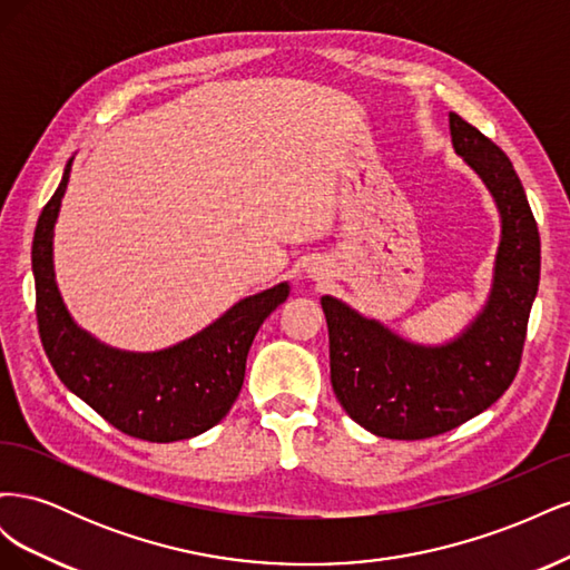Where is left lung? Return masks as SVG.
<instances>
[{
    "label": "left lung",
    "instance_id": "1",
    "mask_svg": "<svg viewBox=\"0 0 570 570\" xmlns=\"http://www.w3.org/2000/svg\"><path fill=\"white\" fill-rule=\"evenodd\" d=\"M450 130L456 154L485 183L502 216L485 308L456 340L425 347L335 297H321L337 402L377 438L425 440L454 430L492 406L521 366L540 285L538 223L507 154L454 111Z\"/></svg>",
    "mask_w": 570,
    "mask_h": 570
}]
</instances>
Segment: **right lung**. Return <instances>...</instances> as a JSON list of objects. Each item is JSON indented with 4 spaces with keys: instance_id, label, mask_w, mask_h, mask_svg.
<instances>
[{
    "instance_id": "right-lung-1",
    "label": "right lung",
    "mask_w": 570,
    "mask_h": 570,
    "mask_svg": "<svg viewBox=\"0 0 570 570\" xmlns=\"http://www.w3.org/2000/svg\"><path fill=\"white\" fill-rule=\"evenodd\" d=\"M66 164L57 193L45 204L32 239L36 312L45 354L59 381L120 433L147 442H176L214 428L237 400L258 327L289 295L281 283L228 308L189 340L161 352L107 347L66 312L55 281L51 237L71 178Z\"/></svg>"
}]
</instances>
